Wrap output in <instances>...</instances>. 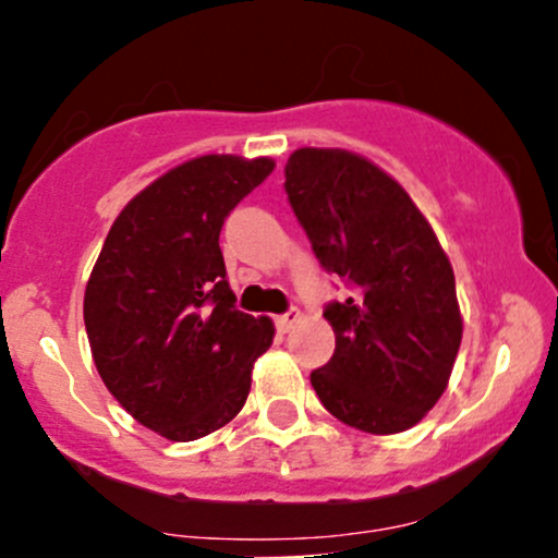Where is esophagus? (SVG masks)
Segmentation results:
<instances>
[{
  "label": "esophagus",
  "instance_id": "esophagus-1",
  "mask_svg": "<svg viewBox=\"0 0 558 558\" xmlns=\"http://www.w3.org/2000/svg\"><path fill=\"white\" fill-rule=\"evenodd\" d=\"M301 319V312L299 310H288L286 315H280V317H275V325H278V330L280 332H288L293 328V325H296Z\"/></svg>",
  "mask_w": 558,
  "mask_h": 558
}]
</instances>
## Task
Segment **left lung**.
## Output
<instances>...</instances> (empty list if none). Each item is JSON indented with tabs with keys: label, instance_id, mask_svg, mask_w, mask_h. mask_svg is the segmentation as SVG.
<instances>
[{
	"label": "left lung",
	"instance_id": "1",
	"mask_svg": "<svg viewBox=\"0 0 558 558\" xmlns=\"http://www.w3.org/2000/svg\"><path fill=\"white\" fill-rule=\"evenodd\" d=\"M286 194L319 265L351 286L325 310L336 351L312 373V388L349 427L409 430L444 396L462 343L438 235L399 181L354 151L296 149Z\"/></svg>",
	"mask_w": 558,
	"mask_h": 558
}]
</instances>
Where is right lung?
<instances>
[{
  "instance_id": "add662e5",
  "label": "right lung",
  "mask_w": 558,
  "mask_h": 558,
  "mask_svg": "<svg viewBox=\"0 0 558 558\" xmlns=\"http://www.w3.org/2000/svg\"><path fill=\"white\" fill-rule=\"evenodd\" d=\"M275 170L270 157L204 155L146 185L112 222L83 296L96 369L120 407L185 444L246 403L270 317L235 310L220 230Z\"/></svg>"
}]
</instances>
